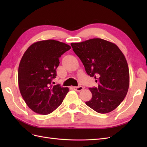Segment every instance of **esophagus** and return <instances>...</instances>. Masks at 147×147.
Returning <instances> with one entry per match:
<instances>
[{"label":"esophagus","instance_id":"obj_1","mask_svg":"<svg viewBox=\"0 0 147 147\" xmlns=\"http://www.w3.org/2000/svg\"><path fill=\"white\" fill-rule=\"evenodd\" d=\"M74 90H75L76 91H78V92H80L81 91L83 90V87L82 86H74Z\"/></svg>","mask_w":147,"mask_h":147}]
</instances>
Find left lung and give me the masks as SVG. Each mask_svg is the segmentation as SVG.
Masks as SVG:
<instances>
[{
	"mask_svg": "<svg viewBox=\"0 0 147 147\" xmlns=\"http://www.w3.org/2000/svg\"><path fill=\"white\" fill-rule=\"evenodd\" d=\"M71 46L88 75L98 82L97 87L89 89L92 98L86 104L99 113L112 112L124 100L129 86L125 56L115 43L98 38Z\"/></svg>",
	"mask_w": 147,
	"mask_h": 147,
	"instance_id": "1",
	"label": "left lung"
}]
</instances>
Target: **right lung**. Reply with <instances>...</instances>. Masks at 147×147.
Returning a JSON list of instances; mask_svg holds the SVG:
<instances>
[{"label":"right lung","mask_w":147,"mask_h":147,"mask_svg":"<svg viewBox=\"0 0 147 147\" xmlns=\"http://www.w3.org/2000/svg\"><path fill=\"white\" fill-rule=\"evenodd\" d=\"M70 46L55 40L32 44L22 57L18 68V85L26 104L34 112L48 115L62 104L69 91L60 84L53 86L59 57Z\"/></svg>","instance_id":"right-lung-1"}]
</instances>
